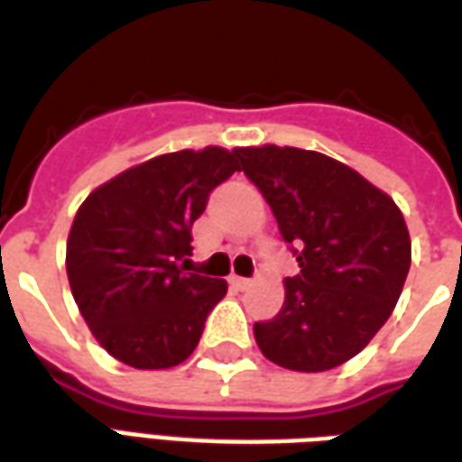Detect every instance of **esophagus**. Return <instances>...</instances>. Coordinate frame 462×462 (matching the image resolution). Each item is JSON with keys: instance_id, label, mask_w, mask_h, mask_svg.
Returning a JSON list of instances; mask_svg holds the SVG:
<instances>
[{"instance_id": "1", "label": "esophagus", "mask_w": 462, "mask_h": 462, "mask_svg": "<svg viewBox=\"0 0 462 462\" xmlns=\"http://www.w3.org/2000/svg\"><path fill=\"white\" fill-rule=\"evenodd\" d=\"M228 283H231V286H234V289L244 291V289H248V286H251V278H244V276H231V278H228Z\"/></svg>"}]
</instances>
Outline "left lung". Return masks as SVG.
Returning <instances> with one entry per match:
<instances>
[{
	"label": "left lung",
	"mask_w": 462,
	"mask_h": 462,
	"mask_svg": "<svg viewBox=\"0 0 462 462\" xmlns=\"http://www.w3.org/2000/svg\"><path fill=\"white\" fill-rule=\"evenodd\" d=\"M299 261L286 300L254 323L281 368L320 373L361 353L393 313L411 268V236L393 199L351 166L293 146L236 149Z\"/></svg>",
	"instance_id": "obj_1"
}]
</instances>
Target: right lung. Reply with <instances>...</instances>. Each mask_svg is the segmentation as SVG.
Segmentation results:
<instances>
[{"instance_id": "obj_1", "label": "right lung", "mask_w": 462, "mask_h": 462, "mask_svg": "<svg viewBox=\"0 0 462 462\" xmlns=\"http://www.w3.org/2000/svg\"><path fill=\"white\" fill-rule=\"evenodd\" d=\"M238 171L236 153L173 152L119 173L87 196L67 241V276L94 338L121 363H184L226 296L224 278L191 268V226Z\"/></svg>"}]
</instances>
